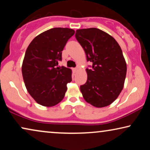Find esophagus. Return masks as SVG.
Returning a JSON list of instances; mask_svg holds the SVG:
<instances>
[{
	"label": "esophagus",
	"instance_id": "34e87169",
	"mask_svg": "<svg viewBox=\"0 0 150 150\" xmlns=\"http://www.w3.org/2000/svg\"><path fill=\"white\" fill-rule=\"evenodd\" d=\"M77 68H73L72 69V70H73V72L74 73H76V71H77Z\"/></svg>",
	"mask_w": 150,
	"mask_h": 150
}]
</instances>
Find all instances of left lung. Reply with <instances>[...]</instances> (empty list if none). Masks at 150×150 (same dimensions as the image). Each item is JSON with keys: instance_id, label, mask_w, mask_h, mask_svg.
I'll use <instances>...</instances> for the list:
<instances>
[{"instance_id": "8db88e82", "label": "left lung", "mask_w": 150, "mask_h": 150, "mask_svg": "<svg viewBox=\"0 0 150 150\" xmlns=\"http://www.w3.org/2000/svg\"><path fill=\"white\" fill-rule=\"evenodd\" d=\"M87 61V80L80 89L84 99L98 108L108 106L120 95L126 76V63L120 45L106 33L96 28L76 31Z\"/></svg>"}]
</instances>
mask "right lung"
Masks as SVG:
<instances>
[{"label": "right lung", "mask_w": 150, "mask_h": 150, "mask_svg": "<svg viewBox=\"0 0 150 150\" xmlns=\"http://www.w3.org/2000/svg\"><path fill=\"white\" fill-rule=\"evenodd\" d=\"M75 31L68 28H53L35 37L25 52L22 72L26 89L38 104L53 106L64 98L71 70L57 67L62 51Z\"/></svg>", "instance_id": "obj_1"}]
</instances>
